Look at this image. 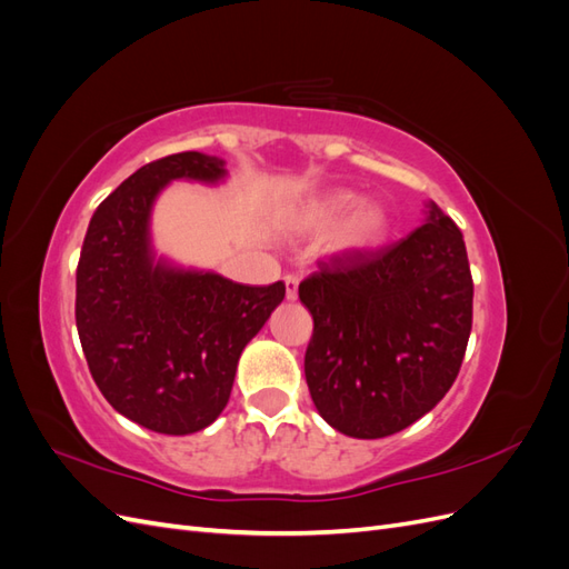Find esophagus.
Returning a JSON list of instances; mask_svg holds the SVG:
<instances>
[{
    "mask_svg": "<svg viewBox=\"0 0 569 569\" xmlns=\"http://www.w3.org/2000/svg\"><path fill=\"white\" fill-rule=\"evenodd\" d=\"M284 295H287V301H297L299 278H295V274H287V278H284Z\"/></svg>",
    "mask_w": 569,
    "mask_h": 569,
    "instance_id": "esophagus-1",
    "label": "esophagus"
}]
</instances>
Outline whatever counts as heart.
Segmentation results:
<instances>
[{"label": "heart", "mask_w": 569, "mask_h": 569, "mask_svg": "<svg viewBox=\"0 0 569 569\" xmlns=\"http://www.w3.org/2000/svg\"><path fill=\"white\" fill-rule=\"evenodd\" d=\"M289 228L303 237L325 234L322 249L335 258H360L387 242L391 213L382 201L358 199L341 187L306 199L291 213Z\"/></svg>", "instance_id": "b5f03b06"}]
</instances>
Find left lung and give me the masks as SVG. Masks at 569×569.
Listing matches in <instances>:
<instances>
[{"instance_id":"8db88e82","label":"left lung","mask_w":569,"mask_h":569,"mask_svg":"<svg viewBox=\"0 0 569 569\" xmlns=\"http://www.w3.org/2000/svg\"><path fill=\"white\" fill-rule=\"evenodd\" d=\"M313 316L306 382L320 418L353 439L401 432L458 377L472 330L462 234L435 201L399 244L335 258L299 284Z\"/></svg>"}]
</instances>
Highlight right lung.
I'll return each mask as SVG.
<instances>
[{
	"label": "right lung",
	"mask_w": 569,
	"mask_h": 569,
	"mask_svg": "<svg viewBox=\"0 0 569 569\" xmlns=\"http://www.w3.org/2000/svg\"><path fill=\"white\" fill-rule=\"evenodd\" d=\"M218 187L226 161L182 151L142 166L99 203L76 274V325L104 399L151 432L206 429L230 401L237 363L284 299L159 253L151 213L170 182Z\"/></svg>",
	"instance_id": "add662e5"
}]
</instances>
